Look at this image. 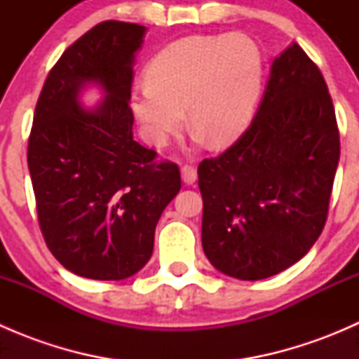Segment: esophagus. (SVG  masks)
<instances>
[{"mask_svg":"<svg viewBox=\"0 0 359 359\" xmlns=\"http://www.w3.org/2000/svg\"><path fill=\"white\" fill-rule=\"evenodd\" d=\"M180 173H182V180L186 184H194L198 179V172L193 165H182L180 168Z\"/></svg>","mask_w":359,"mask_h":359,"instance_id":"obj_1","label":"esophagus"}]
</instances>
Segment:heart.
Returning a JSON list of instances; mask_svg holds the SVG:
<instances>
[{
    "mask_svg": "<svg viewBox=\"0 0 359 359\" xmlns=\"http://www.w3.org/2000/svg\"><path fill=\"white\" fill-rule=\"evenodd\" d=\"M147 81L132 90L130 107L149 144L163 147L187 119L212 146L243 135L259 102L264 57L248 36L196 34L172 41L147 66Z\"/></svg>",
    "mask_w": 359,
    "mask_h": 359,
    "instance_id": "b5f03b06",
    "label": "heart"
}]
</instances>
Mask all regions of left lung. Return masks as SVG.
Instances as JSON below:
<instances>
[{
	"label": "left lung",
	"mask_w": 359,
	"mask_h": 359,
	"mask_svg": "<svg viewBox=\"0 0 359 359\" xmlns=\"http://www.w3.org/2000/svg\"><path fill=\"white\" fill-rule=\"evenodd\" d=\"M339 156L327 83L293 43L274 59L243 135L198 166L201 243L212 266L253 281L302 259L327 222Z\"/></svg>",
	"instance_id": "left-lung-1"
}]
</instances>
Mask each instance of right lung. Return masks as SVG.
<instances>
[{"label": "right lung", "instance_id": "1", "mask_svg": "<svg viewBox=\"0 0 359 359\" xmlns=\"http://www.w3.org/2000/svg\"><path fill=\"white\" fill-rule=\"evenodd\" d=\"M146 27L104 20L76 39L45 79L27 165L45 243L71 273L125 280L146 266L163 210L180 191L175 163L133 140V55ZM88 81L108 95L79 106Z\"/></svg>", "mask_w": 359, "mask_h": 359}]
</instances>
